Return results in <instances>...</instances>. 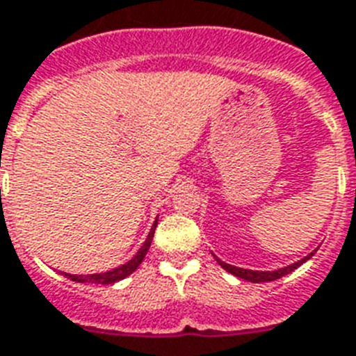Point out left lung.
Instances as JSON below:
<instances>
[{"label":"left lung","instance_id":"obj_1","mask_svg":"<svg viewBox=\"0 0 356 356\" xmlns=\"http://www.w3.org/2000/svg\"><path fill=\"white\" fill-rule=\"evenodd\" d=\"M314 253L307 254L305 259H301L299 262H293V264L286 266V268H281V270H275V271H253V270H243V268H236V266H231V264H225L223 260L216 259L218 264L222 266L223 270L229 271V273H233V275L240 277V279H245L249 282H268V281H275V279H281V277L288 275L290 271H293L296 268L307 262Z\"/></svg>","mask_w":356,"mask_h":356}]
</instances>
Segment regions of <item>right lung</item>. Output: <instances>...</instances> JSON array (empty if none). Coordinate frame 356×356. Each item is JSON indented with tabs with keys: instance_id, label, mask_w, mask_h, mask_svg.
<instances>
[{
	"instance_id": "obj_1",
	"label": "right lung",
	"mask_w": 356,
	"mask_h": 356,
	"mask_svg": "<svg viewBox=\"0 0 356 356\" xmlns=\"http://www.w3.org/2000/svg\"><path fill=\"white\" fill-rule=\"evenodd\" d=\"M155 227H156V220L153 223V227H151L149 234L145 238L144 245L138 249V253L134 254L133 259L125 262V264L118 266V268H114L111 271H105V273H92V275H70V273H64V275L68 277L70 281L75 282H96V284H113V282H118L122 279H125L127 275H131L140 264H142V260H144L145 253H147V249L151 245V240H153V234H155Z\"/></svg>"
}]
</instances>
